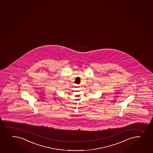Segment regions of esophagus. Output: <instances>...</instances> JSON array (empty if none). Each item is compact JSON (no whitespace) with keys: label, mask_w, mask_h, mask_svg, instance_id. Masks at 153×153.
Returning a JSON list of instances; mask_svg holds the SVG:
<instances>
[{"label":"esophagus","mask_w":153,"mask_h":153,"mask_svg":"<svg viewBox=\"0 0 153 153\" xmlns=\"http://www.w3.org/2000/svg\"><path fill=\"white\" fill-rule=\"evenodd\" d=\"M81 86V85H76V87H80Z\"/></svg>","instance_id":"obj_1"}]
</instances>
